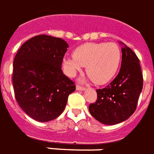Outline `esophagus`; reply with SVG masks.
I'll list each match as a JSON object with an SVG mask.
<instances>
[{"label": "esophagus", "instance_id": "1", "mask_svg": "<svg viewBox=\"0 0 154 154\" xmlns=\"http://www.w3.org/2000/svg\"><path fill=\"white\" fill-rule=\"evenodd\" d=\"M77 91H85V88H84V87H82V86H77Z\"/></svg>", "mask_w": 154, "mask_h": 154}]
</instances>
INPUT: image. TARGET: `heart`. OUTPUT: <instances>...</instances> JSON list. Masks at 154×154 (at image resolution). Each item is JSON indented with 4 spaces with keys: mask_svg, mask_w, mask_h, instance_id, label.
<instances>
[{
    "mask_svg": "<svg viewBox=\"0 0 154 154\" xmlns=\"http://www.w3.org/2000/svg\"><path fill=\"white\" fill-rule=\"evenodd\" d=\"M121 59V50L116 43L89 42L75 49L72 57H65L63 67L68 77H73L86 66V73L94 83L103 85L117 73Z\"/></svg>",
    "mask_w": 154,
    "mask_h": 154,
    "instance_id": "obj_1",
    "label": "heart"
}]
</instances>
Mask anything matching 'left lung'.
Returning a JSON list of instances; mask_svg holds the SVG:
<instances>
[{
	"mask_svg": "<svg viewBox=\"0 0 154 154\" xmlns=\"http://www.w3.org/2000/svg\"><path fill=\"white\" fill-rule=\"evenodd\" d=\"M122 47V64L119 73L105 88L96 90L97 100L89 106L92 117L104 125L122 122L136 109L143 89V75L140 60L126 45Z\"/></svg>",
	"mask_w": 154,
	"mask_h": 154,
	"instance_id": "left-lung-1",
	"label": "left lung"
}]
</instances>
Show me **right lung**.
<instances>
[{
	"label": "right lung",
	"mask_w": 154,
	"mask_h": 154,
	"mask_svg": "<svg viewBox=\"0 0 154 154\" xmlns=\"http://www.w3.org/2000/svg\"><path fill=\"white\" fill-rule=\"evenodd\" d=\"M68 48L64 40L39 35L23 43L14 60L15 99L25 113L37 122L58 118L76 90L61 68Z\"/></svg>",
	"instance_id": "obj_1"
}]
</instances>
